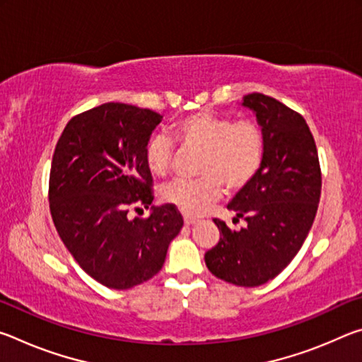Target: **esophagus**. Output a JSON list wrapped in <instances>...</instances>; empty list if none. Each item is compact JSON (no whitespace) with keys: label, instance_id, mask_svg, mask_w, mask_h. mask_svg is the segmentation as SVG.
Instances as JSON below:
<instances>
[{"label":"esophagus","instance_id":"obj_1","mask_svg":"<svg viewBox=\"0 0 362 362\" xmlns=\"http://www.w3.org/2000/svg\"><path fill=\"white\" fill-rule=\"evenodd\" d=\"M183 222H185V225H194L196 222H199V220L192 216H183Z\"/></svg>","mask_w":362,"mask_h":362}]
</instances>
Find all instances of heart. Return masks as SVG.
I'll use <instances>...</instances> for the list:
<instances>
[{"instance_id":"b5f03b06","label":"heart","mask_w":362,"mask_h":362,"mask_svg":"<svg viewBox=\"0 0 362 362\" xmlns=\"http://www.w3.org/2000/svg\"><path fill=\"white\" fill-rule=\"evenodd\" d=\"M173 137L182 148L201 150L194 180H175L161 189L164 203L187 216H201L222 194V185L236 192L259 173L263 159V134L252 121H233L211 112H198L173 126ZM174 145L156 134L145 145V166L153 175L164 177L173 166Z\"/></svg>"}]
</instances>
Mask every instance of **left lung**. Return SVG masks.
<instances>
[{"instance_id": "obj_1", "label": "left lung", "mask_w": 362, "mask_h": 362, "mask_svg": "<svg viewBox=\"0 0 362 362\" xmlns=\"http://www.w3.org/2000/svg\"><path fill=\"white\" fill-rule=\"evenodd\" d=\"M262 127L259 173L228 203L240 231L214 218L220 241L204 255L209 272L226 283L257 287L283 272L302 247L321 196L316 144L302 115L259 93L243 97Z\"/></svg>"}]
</instances>
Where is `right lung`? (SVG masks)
Returning <instances> with one entry per match:
<instances>
[{
    "label": "right lung",
    "mask_w": 362,
    "mask_h": 362,
    "mask_svg": "<svg viewBox=\"0 0 362 362\" xmlns=\"http://www.w3.org/2000/svg\"><path fill=\"white\" fill-rule=\"evenodd\" d=\"M161 119L148 108L103 103L71 118L54 151L52 222L78 265L110 289L155 276L183 226L173 204L151 206L148 218H129L131 206L153 203L144 151Z\"/></svg>",
    "instance_id": "add662e5"
}]
</instances>
